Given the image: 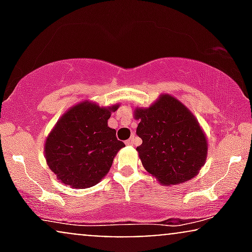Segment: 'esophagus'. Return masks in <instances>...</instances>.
<instances>
[{"label":"esophagus","instance_id":"34e87169","mask_svg":"<svg viewBox=\"0 0 252 252\" xmlns=\"http://www.w3.org/2000/svg\"><path fill=\"white\" fill-rule=\"evenodd\" d=\"M136 142H137V140H136L135 136H132V137H130L129 140L126 141V143L128 144V146H134V144H136Z\"/></svg>","mask_w":252,"mask_h":252}]
</instances>
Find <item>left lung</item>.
I'll return each instance as SVG.
<instances>
[{
	"label": "left lung",
	"mask_w": 252,
	"mask_h": 252,
	"mask_svg": "<svg viewBox=\"0 0 252 252\" xmlns=\"http://www.w3.org/2000/svg\"><path fill=\"white\" fill-rule=\"evenodd\" d=\"M140 120L136 134L143 167L162 185L186 182L198 174L207 154V141L196 120L185 105L169 94L149 109L135 110Z\"/></svg>",
	"instance_id": "left-lung-1"
}]
</instances>
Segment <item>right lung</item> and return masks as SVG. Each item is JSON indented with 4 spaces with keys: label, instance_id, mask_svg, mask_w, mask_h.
Wrapping results in <instances>:
<instances>
[{
    "label": "right lung",
    "instance_id": "1",
    "mask_svg": "<svg viewBox=\"0 0 252 252\" xmlns=\"http://www.w3.org/2000/svg\"><path fill=\"white\" fill-rule=\"evenodd\" d=\"M118 105L99 108L83 102L58 121L46 140V161L63 184L88 189L106 175L115 155L123 147L116 130L108 126L111 111Z\"/></svg>",
    "mask_w": 252,
    "mask_h": 252
}]
</instances>
